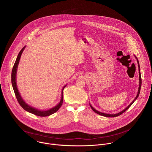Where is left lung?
I'll use <instances>...</instances> for the list:
<instances>
[{
  "label": "left lung",
  "mask_w": 152,
  "mask_h": 152,
  "mask_svg": "<svg viewBox=\"0 0 152 152\" xmlns=\"http://www.w3.org/2000/svg\"><path fill=\"white\" fill-rule=\"evenodd\" d=\"M135 58H136V59H137V62H138V69H139V81H140V83H139V88H138V94H137V96H136V97L135 98V99L132 101V102L127 107H126L125 109L124 110H123L122 111H121V112H120V113H117V114H105V113H101V112H99V111H97V110H96L90 104V107H91V109L93 110V111L94 112H95L96 113H97V114H99V115H102V116H104V117H117V116H119V115H120L121 114H122L123 113H124L126 111H127L129 108V107L131 106L133 103H134V102L136 100V99L138 97V96H139V95H140V90H141V73H140V64H139V62H138V59H137V58L135 56Z\"/></svg>",
  "instance_id": "8db88e82"
}]
</instances>
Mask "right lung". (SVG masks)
Masks as SVG:
<instances>
[{"mask_svg": "<svg viewBox=\"0 0 152 152\" xmlns=\"http://www.w3.org/2000/svg\"><path fill=\"white\" fill-rule=\"evenodd\" d=\"M25 47H23L22 48V49H21L20 50V52H19L17 57V59L15 60V62L14 63V65L13 66V68H12V73H11V83H12V88H13V90H14V93H15V95L16 96V98L17 99V101L18 102V103L20 104V105L22 107L23 109L30 113H32L33 114H35L36 115H38V116H39V117H47V116H49V115H50L53 114H54L55 113H56L59 109V107L61 106V105L62 104V102H63V90L64 88H65L64 86L63 87V89L62 90V94H61V100H60V102L55 107H53V108H52V109L49 110H48V111H41V110H38L37 109H35V108L33 107H31V106L27 104L25 102L24 100L22 99V98H21L19 92H18V90L17 89V84H16V73H17V67H18V63H19V61H20V57H21V54H22L24 49H25Z\"/></svg>", "mask_w": 152, "mask_h": 152, "instance_id": "right-lung-1", "label": "right lung"}]
</instances>
